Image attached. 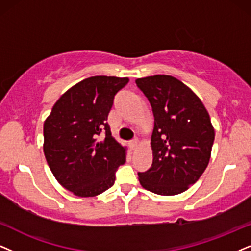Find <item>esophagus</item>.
<instances>
[{
	"mask_svg": "<svg viewBox=\"0 0 251 251\" xmlns=\"http://www.w3.org/2000/svg\"><path fill=\"white\" fill-rule=\"evenodd\" d=\"M138 145H139L138 139H134V140H132L131 142H129V148H131L132 151H135V149L138 148Z\"/></svg>",
	"mask_w": 251,
	"mask_h": 251,
	"instance_id": "34e87169",
	"label": "esophagus"
}]
</instances>
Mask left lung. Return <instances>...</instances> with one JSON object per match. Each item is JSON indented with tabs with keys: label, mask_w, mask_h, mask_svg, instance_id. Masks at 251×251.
<instances>
[{
	"label": "left lung",
	"mask_w": 251,
	"mask_h": 251,
	"mask_svg": "<svg viewBox=\"0 0 251 251\" xmlns=\"http://www.w3.org/2000/svg\"><path fill=\"white\" fill-rule=\"evenodd\" d=\"M135 83L154 113L153 163L138 173L139 182L156 195H178L199 179L210 162L214 141L210 115L201 98L174 76H147Z\"/></svg>",
	"instance_id": "obj_1"
}]
</instances>
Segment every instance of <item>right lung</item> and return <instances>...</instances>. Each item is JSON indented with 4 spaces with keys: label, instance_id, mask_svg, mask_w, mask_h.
I'll return each mask as SVG.
<instances>
[{
    "label": "right lung",
    "instance_id": "obj_1",
    "mask_svg": "<svg viewBox=\"0 0 251 251\" xmlns=\"http://www.w3.org/2000/svg\"><path fill=\"white\" fill-rule=\"evenodd\" d=\"M128 77L91 76L69 88L44 123V154L55 179L77 197L100 195L115 183L126 147L106 123L115 95ZM103 130L106 136L98 141Z\"/></svg>",
    "mask_w": 251,
    "mask_h": 251
}]
</instances>
